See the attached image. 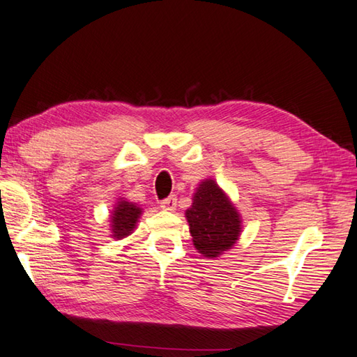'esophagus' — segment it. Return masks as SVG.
Segmentation results:
<instances>
[{
    "instance_id": "obj_1",
    "label": "esophagus",
    "mask_w": 357,
    "mask_h": 357,
    "mask_svg": "<svg viewBox=\"0 0 357 357\" xmlns=\"http://www.w3.org/2000/svg\"><path fill=\"white\" fill-rule=\"evenodd\" d=\"M176 202H178V198L174 197V195H170L169 198H165L159 202L160 204V208H164V211H174L176 208Z\"/></svg>"
}]
</instances>
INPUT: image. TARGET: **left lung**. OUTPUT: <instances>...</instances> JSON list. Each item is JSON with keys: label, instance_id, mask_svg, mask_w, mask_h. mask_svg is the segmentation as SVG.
Instances as JSON below:
<instances>
[{"label": "left lung", "instance_id": "1", "mask_svg": "<svg viewBox=\"0 0 357 357\" xmlns=\"http://www.w3.org/2000/svg\"><path fill=\"white\" fill-rule=\"evenodd\" d=\"M193 244L204 257H218L240 236V215L215 181L201 183L185 212Z\"/></svg>", "mask_w": 357, "mask_h": 357}]
</instances>
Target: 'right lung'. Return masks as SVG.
Returning a JSON list of instances; mask_svg holds the SVG:
<instances>
[{
    "label": "right lung",
    "mask_w": 357,
    "mask_h": 357,
    "mask_svg": "<svg viewBox=\"0 0 357 357\" xmlns=\"http://www.w3.org/2000/svg\"><path fill=\"white\" fill-rule=\"evenodd\" d=\"M139 215H141V208L137 206L131 204L128 201H121L116 207L113 215V236L114 238H125L131 234V230L135 229Z\"/></svg>",
    "instance_id": "1"
}]
</instances>
